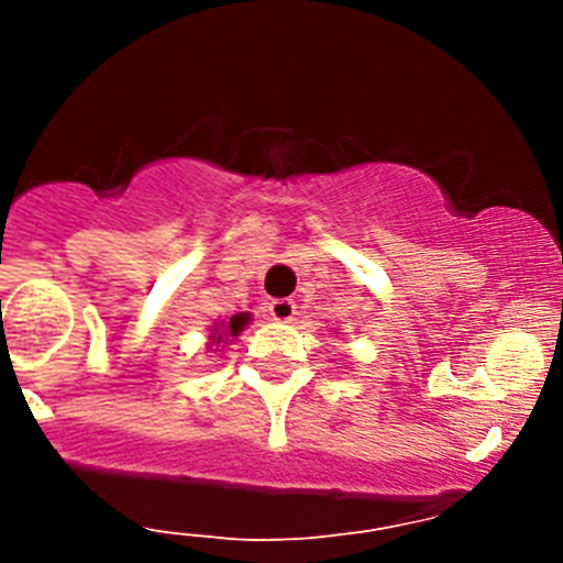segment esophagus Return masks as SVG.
I'll return each instance as SVG.
<instances>
[{
	"mask_svg": "<svg viewBox=\"0 0 563 563\" xmlns=\"http://www.w3.org/2000/svg\"><path fill=\"white\" fill-rule=\"evenodd\" d=\"M266 313H269V318H275V321H291L294 313H297V305L291 299H272L266 305Z\"/></svg>",
	"mask_w": 563,
	"mask_h": 563,
	"instance_id": "34e87169",
	"label": "esophagus"
}]
</instances>
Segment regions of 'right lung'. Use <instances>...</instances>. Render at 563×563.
<instances>
[{
  "mask_svg": "<svg viewBox=\"0 0 563 563\" xmlns=\"http://www.w3.org/2000/svg\"><path fill=\"white\" fill-rule=\"evenodd\" d=\"M245 323H247V316H245V313L234 316L229 323H225L223 332H214V334H212V340H218V343H220V340H223V334H231V338H234V334L242 332V327H245Z\"/></svg>",
  "mask_w": 563,
  "mask_h": 563,
  "instance_id": "add662e5",
  "label": "right lung"
}]
</instances>
